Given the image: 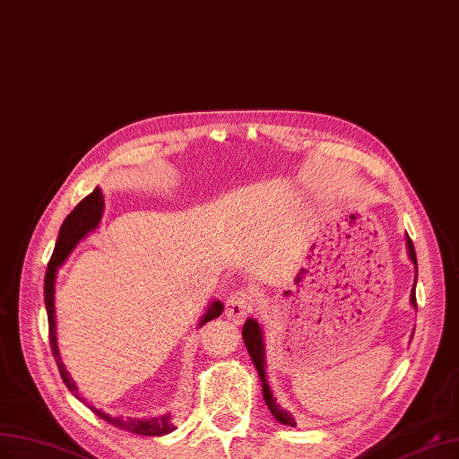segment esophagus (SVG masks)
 Masks as SVG:
<instances>
[{
	"label": "esophagus",
	"mask_w": 459,
	"mask_h": 459,
	"mask_svg": "<svg viewBox=\"0 0 459 459\" xmlns=\"http://www.w3.org/2000/svg\"><path fill=\"white\" fill-rule=\"evenodd\" d=\"M252 302H254L252 292H246V290L234 292L227 299V306H225L227 319H230L232 323H240L246 317V313L252 309Z\"/></svg>",
	"instance_id": "obj_1"
}]
</instances>
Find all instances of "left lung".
<instances>
[{"instance_id":"1","label":"left lung","mask_w":459,"mask_h":459,"mask_svg":"<svg viewBox=\"0 0 459 459\" xmlns=\"http://www.w3.org/2000/svg\"><path fill=\"white\" fill-rule=\"evenodd\" d=\"M405 246H408V255L411 259V264L415 267V279H417V257H415V247H413V242L411 238L405 234ZM410 302L411 306L417 309V302H415V284H413V290H411V296H410ZM242 338H244V344H246V350L247 353H250V358L255 365L257 369V375H259V381H261V390H264V400L267 403V408L271 410L273 417L277 419L279 423L282 425H290V427H296V421L294 417L281 410L277 400L273 398V390L267 383V373H265V346H264V331H261V326L255 319H247L244 323V329H242Z\"/></svg>"}]
</instances>
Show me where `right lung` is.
<instances>
[{
  "label": "right lung",
  "instance_id": "add662e5",
  "mask_svg": "<svg viewBox=\"0 0 459 459\" xmlns=\"http://www.w3.org/2000/svg\"><path fill=\"white\" fill-rule=\"evenodd\" d=\"M103 192L101 188H96L91 194H88L86 198L78 204L73 212L67 215V219L63 221V225L59 229V237L54 247V254H51V259L48 264V271H46V281H44V299H46V311H48V325H49V346H51V353H54L56 363H57V369L59 375L63 378L65 386H67L73 394L82 400V396L78 394V388L74 385V381L71 378V375L65 369V365L61 361L59 356V346H57V331H56V277H57V269L65 264V259L71 255V252L78 246V242L84 240L91 230H96L100 227V221L103 215ZM225 306H222L219 299L215 302L209 304L207 311L204 313V317L198 323V329L204 326L207 321H212L215 317H219ZM86 403V402H84ZM90 410L94 411L96 415H100L101 419H106L108 423L130 430V433H136L142 437H163L173 433L175 427H173V415L171 413H163V415H157V417H115L109 415L106 411H101L94 405H90Z\"/></svg>",
  "mask_w": 459,
  "mask_h": 459
}]
</instances>
